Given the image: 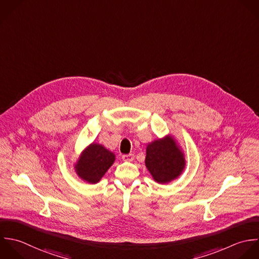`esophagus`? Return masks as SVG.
<instances>
[{
	"label": "esophagus",
	"instance_id": "esophagus-1",
	"mask_svg": "<svg viewBox=\"0 0 259 259\" xmlns=\"http://www.w3.org/2000/svg\"><path fill=\"white\" fill-rule=\"evenodd\" d=\"M122 159L125 161H132L134 159V154H132V153L124 154V155H122Z\"/></svg>",
	"mask_w": 259,
	"mask_h": 259
}]
</instances>
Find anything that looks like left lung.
<instances>
[{
  "instance_id": "8db88e82",
  "label": "left lung",
  "mask_w": 259,
  "mask_h": 259,
  "mask_svg": "<svg viewBox=\"0 0 259 259\" xmlns=\"http://www.w3.org/2000/svg\"><path fill=\"white\" fill-rule=\"evenodd\" d=\"M145 164L157 183L166 184L182 174L185 158L175 140L166 137L148 144Z\"/></svg>"
}]
</instances>
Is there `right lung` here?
Masks as SVG:
<instances>
[{"mask_svg":"<svg viewBox=\"0 0 259 259\" xmlns=\"http://www.w3.org/2000/svg\"><path fill=\"white\" fill-rule=\"evenodd\" d=\"M115 161L113 152L100 144H91L75 164L77 175L91 184L98 183Z\"/></svg>","mask_w":259,"mask_h":259,"instance_id":"add662e5","label":"right lung"}]
</instances>
